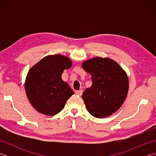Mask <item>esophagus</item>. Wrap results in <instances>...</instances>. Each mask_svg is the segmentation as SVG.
Returning <instances> with one entry per match:
<instances>
[{
    "instance_id": "esophagus-1",
    "label": "esophagus",
    "mask_w": 156,
    "mask_h": 156,
    "mask_svg": "<svg viewBox=\"0 0 156 156\" xmlns=\"http://www.w3.org/2000/svg\"><path fill=\"white\" fill-rule=\"evenodd\" d=\"M75 93L77 94L78 96H81L82 94V90H76Z\"/></svg>"
}]
</instances>
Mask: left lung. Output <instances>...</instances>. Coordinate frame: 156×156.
Returning a JSON list of instances; mask_svg holds the SVG:
<instances>
[{"label":"left lung","mask_w":156,"mask_h":156,"mask_svg":"<svg viewBox=\"0 0 156 156\" xmlns=\"http://www.w3.org/2000/svg\"><path fill=\"white\" fill-rule=\"evenodd\" d=\"M92 76V84L82 94L88 112L97 118L113 114L127 98L129 79L127 73L113 59L96 57L82 64Z\"/></svg>","instance_id":"1"}]
</instances>
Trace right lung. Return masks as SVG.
Returning a JSON list of instances; mask_svg holds the SVG:
<instances>
[{"label":"right lung","instance_id":"add662e5","mask_svg":"<svg viewBox=\"0 0 156 156\" xmlns=\"http://www.w3.org/2000/svg\"><path fill=\"white\" fill-rule=\"evenodd\" d=\"M72 65L71 59L66 56L49 55L29 69L25 82V92L36 111L54 116L64 108L74 92L62 80V74Z\"/></svg>","mask_w":156,"mask_h":156}]
</instances>
